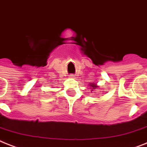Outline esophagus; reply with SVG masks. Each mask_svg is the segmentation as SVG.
<instances>
[{"mask_svg":"<svg viewBox=\"0 0 147 147\" xmlns=\"http://www.w3.org/2000/svg\"><path fill=\"white\" fill-rule=\"evenodd\" d=\"M69 78H75V76H74L73 75H70Z\"/></svg>","mask_w":147,"mask_h":147,"instance_id":"esophagus-1","label":"esophagus"}]
</instances>
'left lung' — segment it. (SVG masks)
I'll list each match as a JSON object with an SVG mask.
<instances>
[{"instance_id": "8db88e82", "label": "left lung", "mask_w": 147, "mask_h": 147, "mask_svg": "<svg viewBox=\"0 0 147 147\" xmlns=\"http://www.w3.org/2000/svg\"><path fill=\"white\" fill-rule=\"evenodd\" d=\"M90 86L92 87V89H94V88H96V86L95 84H90Z\"/></svg>"}]
</instances>
